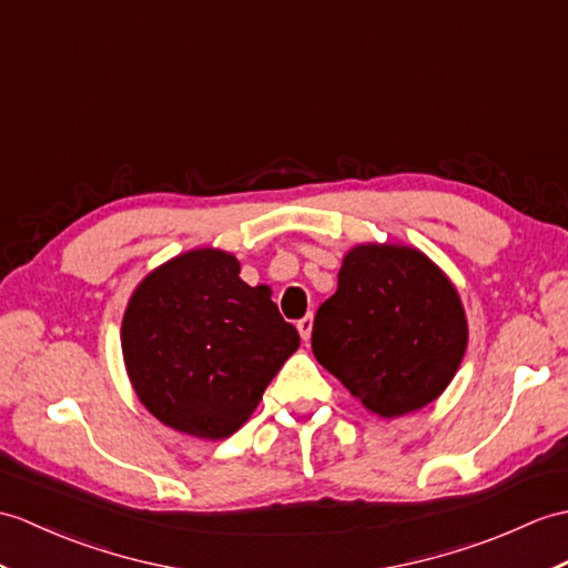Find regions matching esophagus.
Returning a JSON list of instances; mask_svg holds the SVG:
<instances>
[{"label":"esophagus","instance_id":"esophagus-1","mask_svg":"<svg viewBox=\"0 0 568 568\" xmlns=\"http://www.w3.org/2000/svg\"><path fill=\"white\" fill-rule=\"evenodd\" d=\"M312 316L307 314V316H302V320L297 322V332H300V336H302V341H310V336H312Z\"/></svg>","mask_w":568,"mask_h":568}]
</instances>
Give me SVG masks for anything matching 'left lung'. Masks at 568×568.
Returning <instances> with one entry per match:
<instances>
[{
    "label": "left lung",
    "mask_w": 568,
    "mask_h": 568,
    "mask_svg": "<svg viewBox=\"0 0 568 568\" xmlns=\"http://www.w3.org/2000/svg\"><path fill=\"white\" fill-rule=\"evenodd\" d=\"M457 287L420 248L358 244L314 316L312 351L367 412L399 418L450 385L467 351Z\"/></svg>",
    "instance_id": "8db88e82"
}]
</instances>
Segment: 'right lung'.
<instances>
[{"label": "right lung", "mask_w": 568, "mask_h": 568, "mask_svg": "<svg viewBox=\"0 0 568 568\" xmlns=\"http://www.w3.org/2000/svg\"><path fill=\"white\" fill-rule=\"evenodd\" d=\"M240 271L230 252L191 248L144 275L123 314L121 348L138 399L201 440L240 430L300 346L271 290L246 285Z\"/></svg>", "instance_id": "obj_1"}]
</instances>
